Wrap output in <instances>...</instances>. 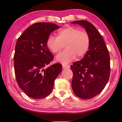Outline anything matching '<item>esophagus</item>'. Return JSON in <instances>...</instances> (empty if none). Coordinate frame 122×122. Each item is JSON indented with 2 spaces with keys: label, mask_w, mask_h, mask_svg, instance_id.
<instances>
[{
  "label": "esophagus",
  "mask_w": 122,
  "mask_h": 122,
  "mask_svg": "<svg viewBox=\"0 0 122 122\" xmlns=\"http://www.w3.org/2000/svg\"><path fill=\"white\" fill-rule=\"evenodd\" d=\"M62 67L63 68H70V66L69 65H65V64H62Z\"/></svg>",
  "instance_id": "esophagus-1"
}]
</instances>
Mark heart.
<instances>
[{
	"label": "heart",
	"instance_id": "1",
	"mask_svg": "<svg viewBox=\"0 0 122 122\" xmlns=\"http://www.w3.org/2000/svg\"><path fill=\"white\" fill-rule=\"evenodd\" d=\"M90 44L87 33L73 27L60 29L57 31V37L50 36L46 41L47 46L54 53H59L65 45V50L56 57L57 61L64 64L70 62L76 56L79 58L84 56Z\"/></svg>",
	"mask_w": 122,
	"mask_h": 122
}]
</instances>
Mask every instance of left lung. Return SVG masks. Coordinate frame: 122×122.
Wrapping results in <instances>:
<instances>
[{
	"mask_svg": "<svg viewBox=\"0 0 122 122\" xmlns=\"http://www.w3.org/2000/svg\"><path fill=\"white\" fill-rule=\"evenodd\" d=\"M72 24L85 28L90 37L87 53L80 61L71 66L73 73L71 86L74 94L84 100L97 95L108 83L110 73L109 51L102 36L90 22L78 20Z\"/></svg>",
	"mask_w": 122,
	"mask_h": 122,
	"instance_id": "8db88e82",
	"label": "left lung"
}]
</instances>
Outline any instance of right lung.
<instances>
[{
	"instance_id": "1",
	"label": "right lung",
	"mask_w": 122,
	"mask_h": 122,
	"mask_svg": "<svg viewBox=\"0 0 122 122\" xmlns=\"http://www.w3.org/2000/svg\"><path fill=\"white\" fill-rule=\"evenodd\" d=\"M59 28L54 24L38 22L27 28L16 41L14 55L16 80L30 97L41 99L49 95L62 71L61 64L57 63L44 69L54 58L47 46V39Z\"/></svg>"
}]
</instances>
